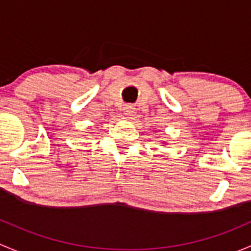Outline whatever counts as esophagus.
Segmentation results:
<instances>
[{
	"mask_svg": "<svg viewBox=\"0 0 251 251\" xmlns=\"http://www.w3.org/2000/svg\"><path fill=\"white\" fill-rule=\"evenodd\" d=\"M134 112H135V107L133 105H125V107H123V115L126 116V117H130V116L134 115Z\"/></svg>",
	"mask_w": 251,
	"mask_h": 251,
	"instance_id": "esophagus-1",
	"label": "esophagus"
}]
</instances>
